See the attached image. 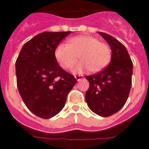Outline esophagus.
<instances>
[{
    "label": "esophagus",
    "instance_id": "1",
    "mask_svg": "<svg viewBox=\"0 0 149 149\" xmlns=\"http://www.w3.org/2000/svg\"><path fill=\"white\" fill-rule=\"evenodd\" d=\"M75 78H76V80L77 81H81V79H83V76H81V75H79V76H75Z\"/></svg>",
    "mask_w": 149,
    "mask_h": 149
}]
</instances>
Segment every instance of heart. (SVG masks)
I'll list each match as a JSON object with an SVG mask.
<instances>
[{"instance_id": "obj_1", "label": "heart", "mask_w": 149, "mask_h": 149, "mask_svg": "<svg viewBox=\"0 0 149 149\" xmlns=\"http://www.w3.org/2000/svg\"><path fill=\"white\" fill-rule=\"evenodd\" d=\"M82 61L72 68L74 73L88 70L98 72L109 64L112 57L111 49L104 43L90 36H77L69 40L68 44H60L55 50V57L59 65L65 69L71 68L77 61Z\"/></svg>"}]
</instances>
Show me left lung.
<instances>
[{
    "mask_svg": "<svg viewBox=\"0 0 149 149\" xmlns=\"http://www.w3.org/2000/svg\"><path fill=\"white\" fill-rule=\"evenodd\" d=\"M98 33L109 45L112 58L103 71L85 77L89 82L85 100L93 112L107 117L121 109L128 100L133 65L124 45L111 35Z\"/></svg>",
    "mask_w": 149,
    "mask_h": 149,
    "instance_id": "left-lung-1",
    "label": "left lung"
}]
</instances>
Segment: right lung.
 <instances>
[{
	"instance_id": "right-lung-1",
	"label": "right lung",
	"mask_w": 149,
	"mask_h": 149,
	"mask_svg": "<svg viewBox=\"0 0 149 149\" xmlns=\"http://www.w3.org/2000/svg\"><path fill=\"white\" fill-rule=\"evenodd\" d=\"M71 32H44L24 44L16 61L17 83L29 109L43 119L64 108L76 78L58 65L55 50Z\"/></svg>"
}]
</instances>
